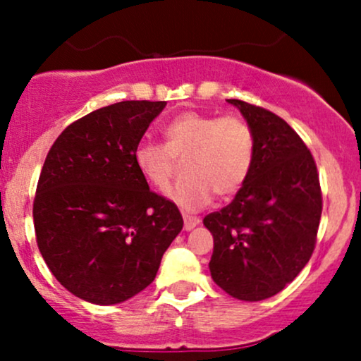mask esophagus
Instances as JSON below:
<instances>
[{
  "instance_id": "1",
  "label": "esophagus",
  "mask_w": 361,
  "mask_h": 361,
  "mask_svg": "<svg viewBox=\"0 0 361 361\" xmlns=\"http://www.w3.org/2000/svg\"><path fill=\"white\" fill-rule=\"evenodd\" d=\"M183 221H185V229H186V231H192L195 226H198V222H200V219L195 217V215L183 214Z\"/></svg>"
}]
</instances>
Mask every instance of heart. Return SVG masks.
Returning a JSON list of instances; mask_svg holds the SVG:
<instances>
[{"label": "heart", "instance_id": "1", "mask_svg": "<svg viewBox=\"0 0 361 361\" xmlns=\"http://www.w3.org/2000/svg\"><path fill=\"white\" fill-rule=\"evenodd\" d=\"M166 144L140 140L134 164L154 188H164L183 159L186 176L168 190V197L185 210L204 209L219 197H233L250 178L256 157L255 132L238 115L188 110L163 128Z\"/></svg>", "mask_w": 361, "mask_h": 361}]
</instances>
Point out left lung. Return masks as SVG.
Returning a JSON list of instances; mask_svg holds the SVG:
<instances>
[{"label":"left lung","instance_id":"8db88e82","mask_svg":"<svg viewBox=\"0 0 361 361\" xmlns=\"http://www.w3.org/2000/svg\"><path fill=\"white\" fill-rule=\"evenodd\" d=\"M227 102L255 132L256 157L234 200L204 219L214 235L209 268L231 297L258 302L276 295L307 264L322 193L316 161L283 118L251 103Z\"/></svg>","mask_w":361,"mask_h":361}]
</instances>
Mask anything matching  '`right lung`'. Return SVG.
<instances>
[{
	"mask_svg": "<svg viewBox=\"0 0 361 361\" xmlns=\"http://www.w3.org/2000/svg\"><path fill=\"white\" fill-rule=\"evenodd\" d=\"M166 102H120L62 130L34 198L35 238L57 281L80 299L111 305L152 283L183 229L168 198L149 190L134 149Z\"/></svg>",
	"mask_w": 361,
	"mask_h": 361,
	"instance_id": "right-lung-1",
	"label": "right lung"
}]
</instances>
